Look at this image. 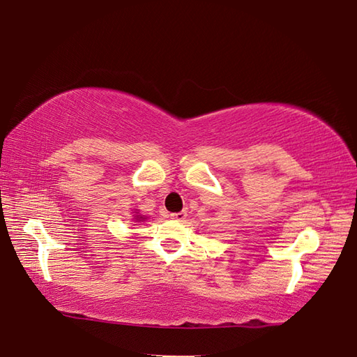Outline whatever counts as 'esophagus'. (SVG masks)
Listing matches in <instances>:
<instances>
[{
  "label": "esophagus",
  "mask_w": 357,
  "mask_h": 357,
  "mask_svg": "<svg viewBox=\"0 0 357 357\" xmlns=\"http://www.w3.org/2000/svg\"><path fill=\"white\" fill-rule=\"evenodd\" d=\"M186 211H180V213H174V214H171V219H174V220H177V222H183L185 219H186Z\"/></svg>",
  "instance_id": "esophagus-1"
}]
</instances>
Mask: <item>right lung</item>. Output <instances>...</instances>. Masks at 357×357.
Returning a JSON list of instances; mask_svg holds the SVG:
<instances>
[{
	"label": "right lung",
	"mask_w": 357,
	"mask_h": 357,
	"mask_svg": "<svg viewBox=\"0 0 357 357\" xmlns=\"http://www.w3.org/2000/svg\"><path fill=\"white\" fill-rule=\"evenodd\" d=\"M135 219H137V220H143V218H139V216H135Z\"/></svg>",
	"instance_id": "obj_1"
}]
</instances>
